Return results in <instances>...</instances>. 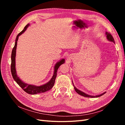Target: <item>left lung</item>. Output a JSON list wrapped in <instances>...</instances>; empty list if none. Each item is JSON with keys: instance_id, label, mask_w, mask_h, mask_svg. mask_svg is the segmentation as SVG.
<instances>
[{"instance_id": "left-lung-1", "label": "left lung", "mask_w": 125, "mask_h": 125, "mask_svg": "<svg viewBox=\"0 0 125 125\" xmlns=\"http://www.w3.org/2000/svg\"><path fill=\"white\" fill-rule=\"evenodd\" d=\"M106 37H107V39L109 41H111V42H113V43H115V41H114V38H113V36L111 35V34L109 33V32H106ZM73 85L74 86V89L75 90V91H76L77 93H78L79 94H80V95L83 96H84V97H100L102 95H103V94H104L106 92H104L103 93H102L101 94H100V95H96V96H91V95H88V94H86L85 93H84V92H83L82 91H81L79 90L78 89H77L74 86L73 82Z\"/></svg>"}]
</instances>
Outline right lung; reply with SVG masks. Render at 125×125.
I'll list each match as a JSON object with an SVG mask.
<instances>
[{"instance_id": "add662e5", "label": "right lung", "mask_w": 125, "mask_h": 125, "mask_svg": "<svg viewBox=\"0 0 125 125\" xmlns=\"http://www.w3.org/2000/svg\"><path fill=\"white\" fill-rule=\"evenodd\" d=\"M29 25V24L26 25L24 29L22 30V31L18 34V35L17 36L16 42H15V44L14 46L13 47L12 51V53H11V74H12V77L14 81H16L17 84L19 85L21 88L23 89L25 92H26L28 94H36L38 93H44L45 92L47 91L51 90L52 87H53L55 82V79L57 76V71L58 69L60 66L63 64L65 62V59H62L61 60H60L59 62L57 63L55 66V69H54V74L52 75V79L51 80L47 82V83L45 84L44 85H41V86H35L34 85H31V84H28L22 82L20 79L19 78V77L17 76V73H16V48H17V41L18 40L19 36L20 35H21L22 33L25 32V30L28 27Z\"/></svg>"}]
</instances>
